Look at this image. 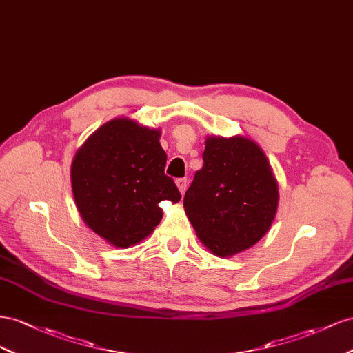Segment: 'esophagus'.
Returning a JSON list of instances; mask_svg holds the SVG:
<instances>
[{
    "mask_svg": "<svg viewBox=\"0 0 353 353\" xmlns=\"http://www.w3.org/2000/svg\"><path fill=\"white\" fill-rule=\"evenodd\" d=\"M176 185H177V188L180 190V194H185L186 186H188V180L186 179H177L176 180Z\"/></svg>",
    "mask_w": 353,
    "mask_h": 353,
    "instance_id": "1",
    "label": "esophagus"
}]
</instances>
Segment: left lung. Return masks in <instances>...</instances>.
I'll list each match as a JSON object with an SVG mask.
<instances>
[{"mask_svg": "<svg viewBox=\"0 0 353 353\" xmlns=\"http://www.w3.org/2000/svg\"><path fill=\"white\" fill-rule=\"evenodd\" d=\"M204 167L185 194V213L211 253L230 257L253 247L275 220L279 192L269 159L245 136H207Z\"/></svg>", "mask_w": 353, "mask_h": 353, "instance_id": "1", "label": "left lung"}]
</instances>
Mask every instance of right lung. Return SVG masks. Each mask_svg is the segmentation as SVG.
I'll return each instance as SVG.
<instances>
[{
	"label": "right lung",
	"instance_id": "obj_1",
	"mask_svg": "<svg viewBox=\"0 0 353 353\" xmlns=\"http://www.w3.org/2000/svg\"><path fill=\"white\" fill-rule=\"evenodd\" d=\"M161 128L119 117L100 125L77 150L70 183L78 213L96 235L117 248L149 236L163 219L161 201H180L165 176Z\"/></svg>",
	"mask_w": 353,
	"mask_h": 353
}]
</instances>
